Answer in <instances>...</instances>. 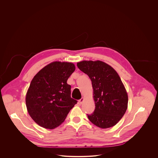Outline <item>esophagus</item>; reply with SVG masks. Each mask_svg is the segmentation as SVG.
<instances>
[{
    "label": "esophagus",
    "instance_id": "obj_1",
    "mask_svg": "<svg viewBox=\"0 0 158 158\" xmlns=\"http://www.w3.org/2000/svg\"><path fill=\"white\" fill-rule=\"evenodd\" d=\"M84 101V98H82L81 99L79 100V103L80 104H82L83 103Z\"/></svg>",
    "mask_w": 158,
    "mask_h": 158
}]
</instances>
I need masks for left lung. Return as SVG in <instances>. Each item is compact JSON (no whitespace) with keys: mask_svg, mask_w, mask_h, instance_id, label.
Segmentation results:
<instances>
[{"mask_svg":"<svg viewBox=\"0 0 158 158\" xmlns=\"http://www.w3.org/2000/svg\"><path fill=\"white\" fill-rule=\"evenodd\" d=\"M77 66L92 82L95 109L92 114H87L88 119L101 128L115 125L128 106V94L118 73L101 60H82Z\"/></svg>","mask_w":158,"mask_h":158,"instance_id":"obj_1","label":"left lung"}]
</instances>
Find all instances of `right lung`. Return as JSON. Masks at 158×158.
<instances>
[{"label":"right lung","mask_w":158,"mask_h":158,"mask_svg":"<svg viewBox=\"0 0 158 158\" xmlns=\"http://www.w3.org/2000/svg\"><path fill=\"white\" fill-rule=\"evenodd\" d=\"M75 69L71 62H53L32 79L26 94V106L31 118L40 127H57L77 104L71 98V85L67 83Z\"/></svg>","instance_id":"add662e5"}]
</instances>
